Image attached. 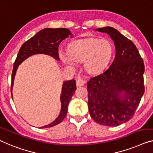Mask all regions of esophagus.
Wrapping results in <instances>:
<instances>
[{
	"mask_svg": "<svg viewBox=\"0 0 153 153\" xmlns=\"http://www.w3.org/2000/svg\"><path fill=\"white\" fill-rule=\"evenodd\" d=\"M85 83V81H84L83 79H81V78H79L78 80L76 81V86L77 87H79V86H82Z\"/></svg>",
	"mask_w": 153,
	"mask_h": 153,
	"instance_id": "obj_1",
	"label": "esophagus"
}]
</instances>
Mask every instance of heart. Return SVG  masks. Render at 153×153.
<instances>
[{
  "mask_svg": "<svg viewBox=\"0 0 153 153\" xmlns=\"http://www.w3.org/2000/svg\"><path fill=\"white\" fill-rule=\"evenodd\" d=\"M113 52V46L108 39L90 38L71 44L68 52H61L59 57L67 65H74L76 62H84L88 73L98 74L107 68Z\"/></svg>",
  "mask_w": 153,
  "mask_h": 153,
  "instance_id": "1",
  "label": "heart"
}]
</instances>
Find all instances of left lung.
Wrapping results in <instances>:
<instances>
[{"label": "left lung", "mask_w": 153, "mask_h": 153, "mask_svg": "<svg viewBox=\"0 0 153 153\" xmlns=\"http://www.w3.org/2000/svg\"><path fill=\"white\" fill-rule=\"evenodd\" d=\"M96 30L109 35L116 56L103 73L88 82L90 116L101 125L116 126L128 121L144 93V64L132 41L111 27Z\"/></svg>", "instance_id": "8db88e82"}]
</instances>
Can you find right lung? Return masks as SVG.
<instances>
[{
  "instance_id": "right-lung-1",
  "label": "right lung",
  "mask_w": 153,
  "mask_h": 153,
  "mask_svg": "<svg viewBox=\"0 0 153 153\" xmlns=\"http://www.w3.org/2000/svg\"><path fill=\"white\" fill-rule=\"evenodd\" d=\"M69 36L72 37L73 35L68 29H65V28H59V29L46 28V29L39 30L33 37H32L31 38L22 44V46L20 48L19 53L18 54L17 58H16L13 65L11 86L12 97V88L13 86L14 77H15L18 65L22 62H24L25 59H27L28 57L33 55H36V54H44V55H50L55 59L56 60L59 61V60L58 55L59 45L63 39L68 37ZM76 89L75 80L72 79L63 82L62 94L60 96L61 103H62L60 114L53 123L48 125L42 126L40 127L41 128L52 127V126L59 124L65 118L68 111L69 102L72 96H73Z\"/></svg>"
}]
</instances>
